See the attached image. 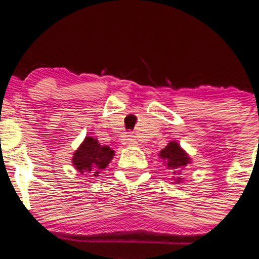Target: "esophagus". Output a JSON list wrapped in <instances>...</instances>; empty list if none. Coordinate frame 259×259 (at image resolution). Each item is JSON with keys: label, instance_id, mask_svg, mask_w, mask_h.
Segmentation results:
<instances>
[{"label": "esophagus", "instance_id": "34e87169", "mask_svg": "<svg viewBox=\"0 0 259 259\" xmlns=\"http://www.w3.org/2000/svg\"><path fill=\"white\" fill-rule=\"evenodd\" d=\"M121 142H123L124 145H127V146H135L136 144H138V141H136V139L134 138L132 135H125L123 139H121Z\"/></svg>", "mask_w": 259, "mask_h": 259}]
</instances>
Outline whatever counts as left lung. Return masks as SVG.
Masks as SVG:
<instances>
[{
    "mask_svg": "<svg viewBox=\"0 0 259 259\" xmlns=\"http://www.w3.org/2000/svg\"><path fill=\"white\" fill-rule=\"evenodd\" d=\"M159 157L164 160V164L173 173L175 184L181 183V180H183V178L180 177L181 169L185 168L187 164L191 163V158L189 157V154L180 147L178 142L170 141L167 146L160 151Z\"/></svg>",
    "mask_w": 259,
    "mask_h": 259,
    "instance_id": "left-lung-1",
    "label": "left lung"
}]
</instances>
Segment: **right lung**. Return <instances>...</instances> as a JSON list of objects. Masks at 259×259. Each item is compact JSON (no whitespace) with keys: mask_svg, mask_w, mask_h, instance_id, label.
I'll use <instances>...</instances> for the list:
<instances>
[{"mask_svg":"<svg viewBox=\"0 0 259 259\" xmlns=\"http://www.w3.org/2000/svg\"><path fill=\"white\" fill-rule=\"evenodd\" d=\"M114 151L109 146H102L96 139L86 136L78 150L74 152L73 164L81 174L92 173L96 177L102 169L109 164Z\"/></svg>","mask_w":259,"mask_h":259,"instance_id":"add662e5","label":"right lung"}]
</instances>
